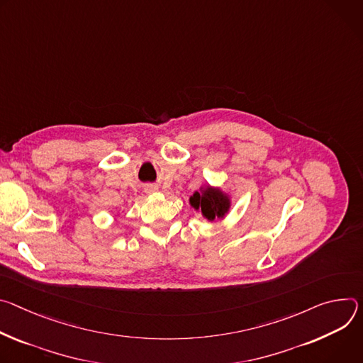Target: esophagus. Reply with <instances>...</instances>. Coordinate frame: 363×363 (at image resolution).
<instances>
[{"label": "esophagus", "instance_id": "1", "mask_svg": "<svg viewBox=\"0 0 363 363\" xmlns=\"http://www.w3.org/2000/svg\"><path fill=\"white\" fill-rule=\"evenodd\" d=\"M157 190H158V187L154 186V184H147V186H145V193H148V194H152V193H155Z\"/></svg>", "mask_w": 363, "mask_h": 363}]
</instances>
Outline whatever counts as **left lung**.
<instances>
[{"label":"left lung","mask_w":363,"mask_h":363,"mask_svg":"<svg viewBox=\"0 0 363 363\" xmlns=\"http://www.w3.org/2000/svg\"><path fill=\"white\" fill-rule=\"evenodd\" d=\"M189 203L196 212L202 213L205 219L213 222L215 219H223L229 213L232 208V197L220 187L202 184L199 191H194L190 196Z\"/></svg>","instance_id":"8db88e82"}]
</instances>
